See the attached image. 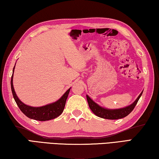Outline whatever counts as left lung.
Returning <instances> with one entry per match:
<instances>
[{
  "label": "left lung",
  "instance_id": "1",
  "mask_svg": "<svg viewBox=\"0 0 159 159\" xmlns=\"http://www.w3.org/2000/svg\"><path fill=\"white\" fill-rule=\"evenodd\" d=\"M142 93L143 92H141V93L139 95V97L137 98V99L132 104H130V105L127 106L126 107L118 109H108L101 107L98 104L95 103L88 95H87V99L90 109L96 116L104 119L117 120L125 118V117L128 116L133 111L135 106H136V104L138 102L139 98L141 97Z\"/></svg>",
  "mask_w": 159,
  "mask_h": 159
}]
</instances>
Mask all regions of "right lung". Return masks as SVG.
<instances>
[{
  "mask_svg": "<svg viewBox=\"0 0 159 159\" xmlns=\"http://www.w3.org/2000/svg\"><path fill=\"white\" fill-rule=\"evenodd\" d=\"M15 67V66L13 67V70H12V75L11 77L10 84H11L12 96H13L15 102H16L18 107L20 109V111L26 116L28 117L29 118L39 121L49 120L56 118L61 115L64 110L67 98L68 97L70 90L71 89V87L69 89H67L58 101H56L53 103H49L43 106H39V107H34V106L26 105V104H25L20 100V98L17 97L16 93L15 92L13 82H12V81H13Z\"/></svg>",
  "mask_w": 159,
  "mask_h": 159,
  "instance_id": "add662e5",
  "label": "right lung"
}]
</instances>
